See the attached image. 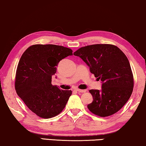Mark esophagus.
Masks as SVG:
<instances>
[{
  "label": "esophagus",
  "instance_id": "obj_1",
  "mask_svg": "<svg viewBox=\"0 0 146 146\" xmlns=\"http://www.w3.org/2000/svg\"><path fill=\"white\" fill-rule=\"evenodd\" d=\"M76 90H77V91L79 92V93H85V92L87 91V90H83V89H77Z\"/></svg>",
  "mask_w": 146,
  "mask_h": 146
}]
</instances>
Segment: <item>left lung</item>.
<instances>
[{"label": "left lung", "mask_w": 146, "mask_h": 146, "mask_svg": "<svg viewBox=\"0 0 146 146\" xmlns=\"http://www.w3.org/2000/svg\"><path fill=\"white\" fill-rule=\"evenodd\" d=\"M73 54L81 57L91 73L102 81L100 91H89L93 98L87 105L90 111L106 117L120 110L130 98L134 87L133 74L126 55L111 44L83 47Z\"/></svg>", "instance_id": "obj_1"}]
</instances>
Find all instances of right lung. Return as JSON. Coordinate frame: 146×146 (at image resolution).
Here are the masks:
<instances>
[{"label":"right lung","instance_id":"obj_1","mask_svg":"<svg viewBox=\"0 0 146 146\" xmlns=\"http://www.w3.org/2000/svg\"><path fill=\"white\" fill-rule=\"evenodd\" d=\"M71 49L53 44L33 45L22 54L16 73V93L28 108L43 118H50L64 109L72 91L52 84L61 59L73 55Z\"/></svg>","mask_w":146,"mask_h":146}]
</instances>
